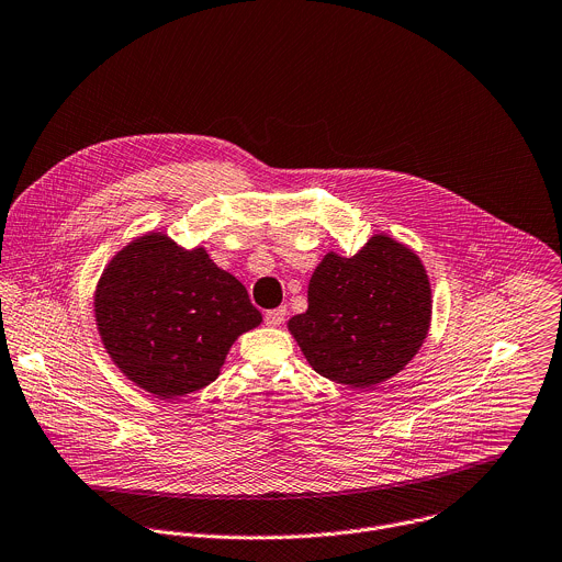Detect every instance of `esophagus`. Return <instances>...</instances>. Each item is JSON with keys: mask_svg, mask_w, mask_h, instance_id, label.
I'll list each match as a JSON object with an SVG mask.
<instances>
[{"mask_svg": "<svg viewBox=\"0 0 562 562\" xmlns=\"http://www.w3.org/2000/svg\"><path fill=\"white\" fill-rule=\"evenodd\" d=\"M285 315H288V310L283 305L274 307V310H268V313H266V324L272 326V328H279L285 322Z\"/></svg>", "mask_w": 562, "mask_h": 562, "instance_id": "esophagus-1", "label": "esophagus"}]
</instances>
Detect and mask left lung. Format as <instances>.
Instances as JSON below:
<instances>
[{"mask_svg": "<svg viewBox=\"0 0 562 562\" xmlns=\"http://www.w3.org/2000/svg\"><path fill=\"white\" fill-rule=\"evenodd\" d=\"M430 283L419 257L372 234L355 257L328 252L307 283V310L288 322L307 363L348 389L395 378L430 328Z\"/></svg>", "mask_w": 562, "mask_h": 562, "instance_id": "obj_1", "label": "left lung"}]
</instances>
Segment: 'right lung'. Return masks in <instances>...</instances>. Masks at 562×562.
I'll list each match as a JSON object with an SVG mask.
<instances>
[{"mask_svg": "<svg viewBox=\"0 0 562 562\" xmlns=\"http://www.w3.org/2000/svg\"><path fill=\"white\" fill-rule=\"evenodd\" d=\"M113 363L143 391L176 400L212 384L232 344L263 317L205 247L147 232L106 263L93 294Z\"/></svg>", "mask_w": 562, "mask_h": 562, "instance_id": "add662e5", "label": "right lung"}]
</instances>
